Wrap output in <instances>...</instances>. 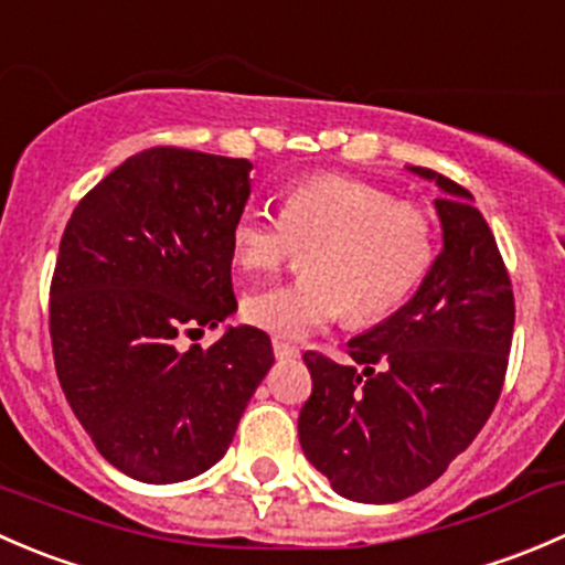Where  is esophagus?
Segmentation results:
<instances>
[{"label": "esophagus", "mask_w": 565, "mask_h": 565, "mask_svg": "<svg viewBox=\"0 0 565 565\" xmlns=\"http://www.w3.org/2000/svg\"><path fill=\"white\" fill-rule=\"evenodd\" d=\"M273 355H276L278 361H289V358H298L300 350H298V347L287 344V341L273 339Z\"/></svg>", "instance_id": "1"}]
</instances>
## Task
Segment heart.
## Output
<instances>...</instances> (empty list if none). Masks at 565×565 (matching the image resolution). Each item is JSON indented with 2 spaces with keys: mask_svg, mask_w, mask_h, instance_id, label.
<instances>
[{
  "mask_svg": "<svg viewBox=\"0 0 565 565\" xmlns=\"http://www.w3.org/2000/svg\"><path fill=\"white\" fill-rule=\"evenodd\" d=\"M232 259L248 276L276 273L309 248L306 276L243 300L250 324L303 339L341 311L352 324L377 322L402 309L437 259L429 213L374 182L317 174L289 185L281 215L246 204L230 230Z\"/></svg>",
  "mask_w": 565,
  "mask_h": 565,
  "instance_id": "b5f03b06",
  "label": "heart"
}]
</instances>
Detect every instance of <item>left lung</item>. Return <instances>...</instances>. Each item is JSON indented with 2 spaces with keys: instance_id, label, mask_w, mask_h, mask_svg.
<instances>
[{
  "instance_id": "8db88e82",
  "label": "left lung",
  "mask_w": 565,
  "mask_h": 565,
  "mask_svg": "<svg viewBox=\"0 0 565 565\" xmlns=\"http://www.w3.org/2000/svg\"><path fill=\"white\" fill-rule=\"evenodd\" d=\"M437 182L443 250L418 292L350 339V363L306 352L311 396L298 418L306 459L341 498L398 503L420 492L476 440L503 391L514 292L472 193Z\"/></svg>"
}]
</instances>
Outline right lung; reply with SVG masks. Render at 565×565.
Returning <instances> with one entry per match:
<instances>
[{
	"label": "right lung",
	"mask_w": 565,
	"mask_h": 565,
	"mask_svg": "<svg viewBox=\"0 0 565 565\" xmlns=\"http://www.w3.org/2000/svg\"><path fill=\"white\" fill-rule=\"evenodd\" d=\"M250 163L150 147L73 210L51 278L49 330L67 404L108 465L145 483L199 476L226 454L273 366L270 335L237 311L230 230Z\"/></svg>",
	"instance_id": "add662e5"
}]
</instances>
